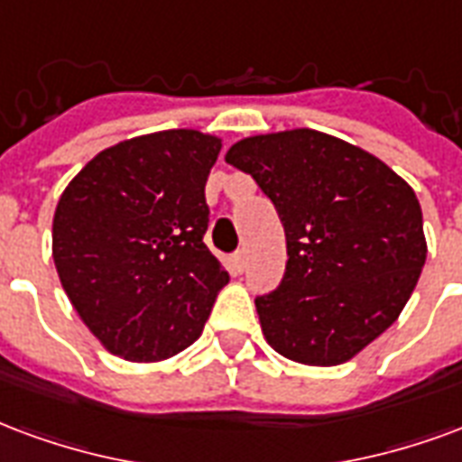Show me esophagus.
<instances>
[{"instance_id":"34e87169","label":"esophagus","mask_w":462,"mask_h":462,"mask_svg":"<svg viewBox=\"0 0 462 462\" xmlns=\"http://www.w3.org/2000/svg\"><path fill=\"white\" fill-rule=\"evenodd\" d=\"M232 266H235V272H245L247 269V252L245 249H237L232 254Z\"/></svg>"}]
</instances>
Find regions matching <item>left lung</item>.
<instances>
[{"mask_svg": "<svg viewBox=\"0 0 462 462\" xmlns=\"http://www.w3.org/2000/svg\"><path fill=\"white\" fill-rule=\"evenodd\" d=\"M225 162L249 173L286 232V272L254 299L266 343L340 365L382 336L426 262L421 205L377 156L313 129L249 136Z\"/></svg>", "mask_w": 462, "mask_h": 462, "instance_id": "left-lung-1", "label": "left lung"}]
</instances>
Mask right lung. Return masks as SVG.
Listing matches in <instances>:
<instances>
[{
    "label": "right lung",
    "mask_w": 462,
    "mask_h": 462,
    "mask_svg": "<svg viewBox=\"0 0 462 462\" xmlns=\"http://www.w3.org/2000/svg\"><path fill=\"white\" fill-rule=\"evenodd\" d=\"M220 146L193 129L136 136L97 153L58 200V276L109 353L166 360L203 333L230 282L205 245Z\"/></svg>",
    "instance_id": "add662e5"
}]
</instances>
